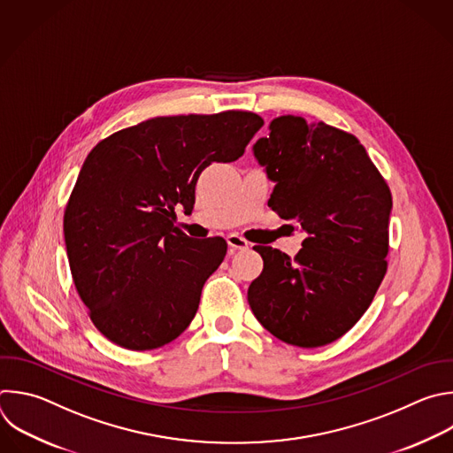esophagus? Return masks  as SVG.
<instances>
[{
  "label": "esophagus",
  "instance_id": "esophagus-1",
  "mask_svg": "<svg viewBox=\"0 0 453 453\" xmlns=\"http://www.w3.org/2000/svg\"><path fill=\"white\" fill-rule=\"evenodd\" d=\"M227 245L231 249H238V250H245L249 249V242L245 238H242L240 234H229L227 236Z\"/></svg>",
  "mask_w": 453,
  "mask_h": 453
}]
</instances>
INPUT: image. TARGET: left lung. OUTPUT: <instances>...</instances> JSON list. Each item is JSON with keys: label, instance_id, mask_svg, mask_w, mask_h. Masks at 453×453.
<instances>
[{"label": "left lung", "instance_id": "obj_1", "mask_svg": "<svg viewBox=\"0 0 453 453\" xmlns=\"http://www.w3.org/2000/svg\"><path fill=\"white\" fill-rule=\"evenodd\" d=\"M252 149L275 183L268 206L306 238L293 259L254 247L263 272L247 291L250 310L288 345L333 343L365 315L386 275L389 187L354 134L322 120L280 115Z\"/></svg>", "mask_w": 453, "mask_h": 453}]
</instances>
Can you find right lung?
<instances>
[{"label":"right lung","mask_w":453,"mask_h":453,"mask_svg":"<svg viewBox=\"0 0 453 453\" xmlns=\"http://www.w3.org/2000/svg\"><path fill=\"white\" fill-rule=\"evenodd\" d=\"M263 126L252 111L155 117L101 140L64 213L76 291L96 329L127 350H155L194 320L224 238L194 240L176 224L213 162L238 160Z\"/></svg>","instance_id":"1"}]
</instances>
